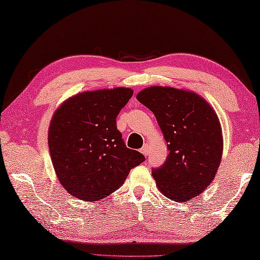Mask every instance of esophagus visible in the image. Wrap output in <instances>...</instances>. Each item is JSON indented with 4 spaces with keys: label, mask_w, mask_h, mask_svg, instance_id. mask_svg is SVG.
I'll list each match as a JSON object with an SVG mask.
<instances>
[{
    "label": "esophagus",
    "mask_w": 260,
    "mask_h": 260,
    "mask_svg": "<svg viewBox=\"0 0 260 260\" xmlns=\"http://www.w3.org/2000/svg\"><path fill=\"white\" fill-rule=\"evenodd\" d=\"M141 152H142V153L145 155V157H146V155H148L149 152H150V146H149L148 144H144L143 148L141 149Z\"/></svg>",
    "instance_id": "1"
}]
</instances>
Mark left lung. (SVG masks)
Listing matches in <instances>:
<instances>
[{
  "mask_svg": "<svg viewBox=\"0 0 260 260\" xmlns=\"http://www.w3.org/2000/svg\"><path fill=\"white\" fill-rule=\"evenodd\" d=\"M136 99L153 112L167 142L169 154L152 176L164 196L188 201L215 178L223 153L219 119L194 92L151 86Z\"/></svg>",
  "mask_w": 260,
  "mask_h": 260,
  "instance_id": "1",
  "label": "left lung"
}]
</instances>
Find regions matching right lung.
I'll return each instance as SVG.
<instances>
[{
	"label": "right lung",
	"mask_w": 260,
	"mask_h": 260,
	"mask_svg": "<svg viewBox=\"0 0 260 260\" xmlns=\"http://www.w3.org/2000/svg\"><path fill=\"white\" fill-rule=\"evenodd\" d=\"M133 89L116 87L78 93L54 112L49 149L66 191L84 201H98L119 188L132 168L145 158L126 148L116 118Z\"/></svg>",
	"instance_id": "1"
}]
</instances>
